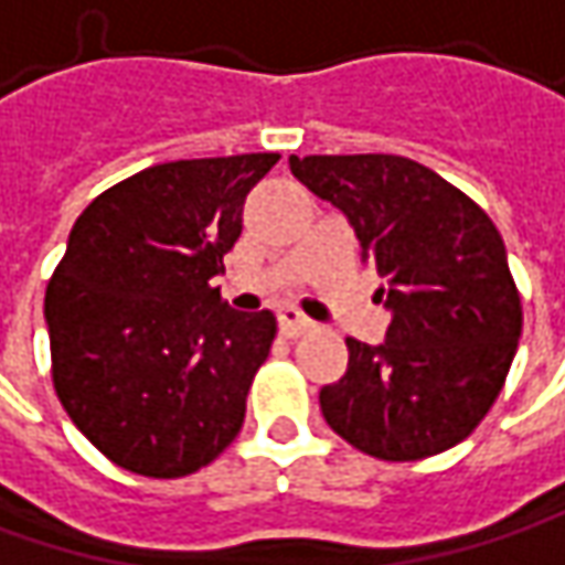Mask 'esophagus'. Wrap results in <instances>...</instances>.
Returning <instances> with one entry per match:
<instances>
[{
  "mask_svg": "<svg viewBox=\"0 0 565 565\" xmlns=\"http://www.w3.org/2000/svg\"><path fill=\"white\" fill-rule=\"evenodd\" d=\"M311 327L315 324H311L298 308H282V311H279V330H282L286 337H301V333H308Z\"/></svg>",
  "mask_w": 565,
  "mask_h": 565,
  "instance_id": "esophagus-1",
  "label": "esophagus"
}]
</instances>
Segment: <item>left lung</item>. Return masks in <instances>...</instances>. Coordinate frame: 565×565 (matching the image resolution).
<instances>
[{"label":"left lung","instance_id":"left-lung-1","mask_svg":"<svg viewBox=\"0 0 565 565\" xmlns=\"http://www.w3.org/2000/svg\"><path fill=\"white\" fill-rule=\"evenodd\" d=\"M289 168L350 218L391 311L384 343L347 340V375L321 387L327 426L381 461L455 448L490 413L522 337L493 218L404 156H292Z\"/></svg>","mask_w":565,"mask_h":565}]
</instances>
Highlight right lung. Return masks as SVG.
<instances>
[{"label":"right lung","instance_id":"add662e5","mask_svg":"<svg viewBox=\"0 0 565 565\" xmlns=\"http://www.w3.org/2000/svg\"><path fill=\"white\" fill-rule=\"evenodd\" d=\"M276 161L152 164L72 225L43 298L53 387L78 433L129 473L186 477L241 433L276 318L232 311L212 276L225 273L244 200Z\"/></svg>","mask_w":565,"mask_h":565}]
</instances>
